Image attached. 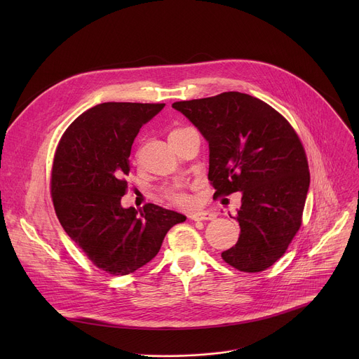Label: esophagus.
I'll use <instances>...</instances> for the list:
<instances>
[{
  "mask_svg": "<svg viewBox=\"0 0 359 359\" xmlns=\"http://www.w3.org/2000/svg\"><path fill=\"white\" fill-rule=\"evenodd\" d=\"M217 217L216 213L210 212V210H201V212H196V213H190L189 219L191 220H215Z\"/></svg>",
  "mask_w": 359,
  "mask_h": 359,
  "instance_id": "obj_1",
  "label": "esophagus"
}]
</instances>
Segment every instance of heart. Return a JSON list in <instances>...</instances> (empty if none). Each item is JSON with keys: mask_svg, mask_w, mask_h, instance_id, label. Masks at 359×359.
Returning a JSON list of instances; mask_svg holds the SVG:
<instances>
[{"mask_svg": "<svg viewBox=\"0 0 359 359\" xmlns=\"http://www.w3.org/2000/svg\"><path fill=\"white\" fill-rule=\"evenodd\" d=\"M165 194L169 200H172L176 204H180V206H186V204L190 203V197L187 196L182 184H172L166 187Z\"/></svg>", "mask_w": 359, "mask_h": 359, "instance_id": "b5f03b06", "label": "heart"}]
</instances>
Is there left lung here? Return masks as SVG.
<instances>
[{
  "instance_id": "obj_1",
  "label": "left lung",
  "mask_w": 359,
  "mask_h": 359,
  "mask_svg": "<svg viewBox=\"0 0 359 359\" xmlns=\"http://www.w3.org/2000/svg\"><path fill=\"white\" fill-rule=\"evenodd\" d=\"M209 143L215 196L241 191L240 236L222 252L231 267L259 273L285 252L301 226L309 162L291 125L266 102L241 92L175 102Z\"/></svg>"
}]
</instances>
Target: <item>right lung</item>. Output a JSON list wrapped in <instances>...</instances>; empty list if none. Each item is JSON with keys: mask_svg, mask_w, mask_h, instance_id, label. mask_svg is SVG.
<instances>
[{"mask_svg": "<svg viewBox=\"0 0 359 359\" xmlns=\"http://www.w3.org/2000/svg\"><path fill=\"white\" fill-rule=\"evenodd\" d=\"M165 104L105 102L79 115L55 151L50 193L67 234L100 270L126 276L159 252L168 231L186 216L146 204L122 208L129 156L140 128Z\"/></svg>", "mask_w": 359, "mask_h": 359, "instance_id": "1", "label": "right lung"}]
</instances>
